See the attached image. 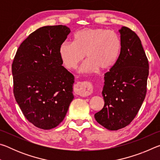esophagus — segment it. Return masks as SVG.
Masks as SVG:
<instances>
[{
    "mask_svg": "<svg viewBox=\"0 0 160 160\" xmlns=\"http://www.w3.org/2000/svg\"><path fill=\"white\" fill-rule=\"evenodd\" d=\"M75 92L80 97H87L92 92L93 86L88 81L78 82L75 87Z\"/></svg>",
    "mask_w": 160,
    "mask_h": 160,
    "instance_id": "obj_1",
    "label": "esophagus"
}]
</instances>
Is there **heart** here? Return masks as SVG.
Listing matches in <instances>:
<instances>
[{
	"label": "heart",
	"instance_id": "obj_1",
	"mask_svg": "<svg viewBox=\"0 0 160 160\" xmlns=\"http://www.w3.org/2000/svg\"><path fill=\"white\" fill-rule=\"evenodd\" d=\"M122 50V41L113 30L104 28H85L74 35L72 42H62L58 53L62 63L68 69H74L86 55L88 59L81 71L92 72L97 68L104 70L113 66Z\"/></svg>",
	"mask_w": 160,
	"mask_h": 160
}]
</instances>
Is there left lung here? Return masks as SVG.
<instances>
[{
    "mask_svg": "<svg viewBox=\"0 0 160 160\" xmlns=\"http://www.w3.org/2000/svg\"><path fill=\"white\" fill-rule=\"evenodd\" d=\"M122 50L118 61L104 74V105L94 114L100 125L117 131L129 125L147 92L149 63L138 36L126 27L119 29Z\"/></svg>",
    "mask_w": 160,
    "mask_h": 160,
    "instance_id": "8db88e82",
    "label": "left lung"
}]
</instances>
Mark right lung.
Wrapping results in <instances>:
<instances>
[{"label":"right lung","instance_id":"obj_1","mask_svg":"<svg viewBox=\"0 0 160 160\" xmlns=\"http://www.w3.org/2000/svg\"><path fill=\"white\" fill-rule=\"evenodd\" d=\"M70 32L65 25L39 28L20 44L12 62L15 100L25 118L39 128L59 125L74 98V76L62 66L58 53Z\"/></svg>","mask_w":160,"mask_h":160}]
</instances>
